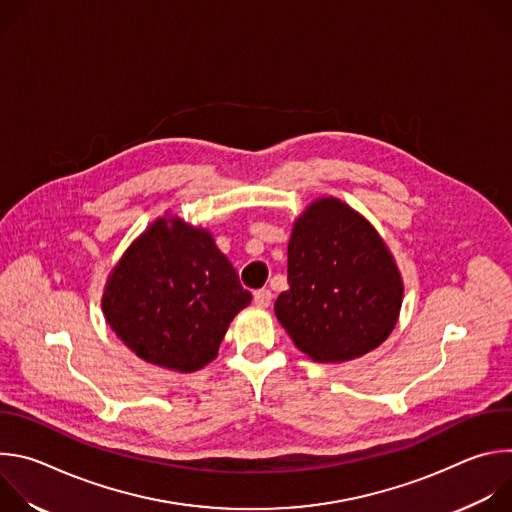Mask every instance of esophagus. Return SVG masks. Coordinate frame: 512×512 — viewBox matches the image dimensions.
<instances>
[{"instance_id": "1", "label": "esophagus", "mask_w": 512, "mask_h": 512, "mask_svg": "<svg viewBox=\"0 0 512 512\" xmlns=\"http://www.w3.org/2000/svg\"><path fill=\"white\" fill-rule=\"evenodd\" d=\"M253 300H255V304L259 308H269L271 300H273V294H271L269 289H259V291H255V294H253Z\"/></svg>"}]
</instances>
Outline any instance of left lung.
I'll return each instance as SVG.
<instances>
[{"mask_svg": "<svg viewBox=\"0 0 512 512\" xmlns=\"http://www.w3.org/2000/svg\"><path fill=\"white\" fill-rule=\"evenodd\" d=\"M275 316L316 362H346L393 332L403 279L375 227L346 202L314 200L294 223Z\"/></svg>", "mask_w": 512, "mask_h": 512, "instance_id": "1", "label": "left lung"}]
</instances>
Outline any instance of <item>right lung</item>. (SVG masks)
<instances>
[{"instance_id": "right-lung-1", "label": "right lung", "mask_w": 512, "mask_h": 512, "mask_svg": "<svg viewBox=\"0 0 512 512\" xmlns=\"http://www.w3.org/2000/svg\"><path fill=\"white\" fill-rule=\"evenodd\" d=\"M251 304L206 229L162 216L123 253L103 291V314L145 362L194 373L216 358L229 324Z\"/></svg>"}]
</instances>
